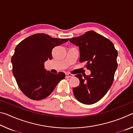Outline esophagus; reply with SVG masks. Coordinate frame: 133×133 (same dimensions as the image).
<instances>
[{"label": "esophagus", "mask_w": 133, "mask_h": 133, "mask_svg": "<svg viewBox=\"0 0 133 133\" xmlns=\"http://www.w3.org/2000/svg\"><path fill=\"white\" fill-rule=\"evenodd\" d=\"M74 75H72V74L70 73H66V78H70V77H73Z\"/></svg>", "instance_id": "34e87169"}]
</instances>
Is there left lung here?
Wrapping results in <instances>:
<instances>
[{"label": "left lung", "mask_w": 133, "mask_h": 133, "mask_svg": "<svg viewBox=\"0 0 133 133\" xmlns=\"http://www.w3.org/2000/svg\"><path fill=\"white\" fill-rule=\"evenodd\" d=\"M79 47L80 62H85L91 71L89 76H76L80 84L73 89L76 99L83 104H92L102 99L111 87L117 68V50L109 39L94 31L69 40Z\"/></svg>", "instance_id": "obj_1"}]
</instances>
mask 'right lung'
<instances>
[{"label":"right lung","mask_w":133,"mask_h":133,"mask_svg":"<svg viewBox=\"0 0 133 133\" xmlns=\"http://www.w3.org/2000/svg\"><path fill=\"white\" fill-rule=\"evenodd\" d=\"M69 39L53 38L44 33L31 35L17 45L12 57V71L17 85L24 95L35 100H42L52 93L65 74L51 73L44 62L52 58L56 46Z\"/></svg>","instance_id":"add662e5"}]
</instances>
